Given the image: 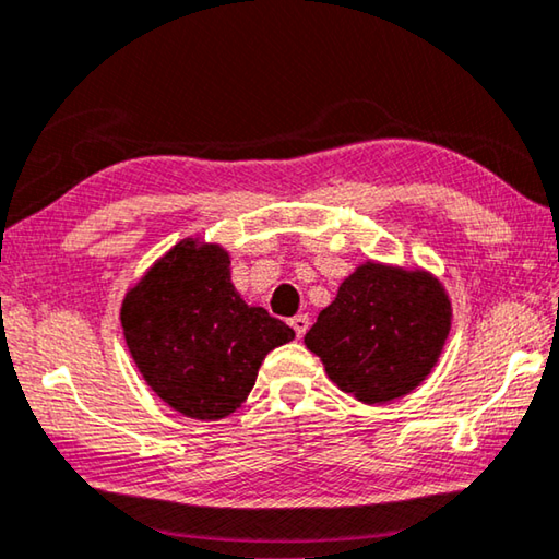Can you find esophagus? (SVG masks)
<instances>
[{
	"mask_svg": "<svg viewBox=\"0 0 559 559\" xmlns=\"http://www.w3.org/2000/svg\"><path fill=\"white\" fill-rule=\"evenodd\" d=\"M289 326L295 329L297 340H301V336H305V334H307V329H309V317H307V314H297V317H292V319H289Z\"/></svg>",
	"mask_w": 559,
	"mask_h": 559,
	"instance_id": "esophagus-1",
	"label": "esophagus"
}]
</instances>
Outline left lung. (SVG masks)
Returning <instances> with one entry per match:
<instances>
[{
	"label": "left lung",
	"instance_id": "8db88e82",
	"mask_svg": "<svg viewBox=\"0 0 559 559\" xmlns=\"http://www.w3.org/2000/svg\"><path fill=\"white\" fill-rule=\"evenodd\" d=\"M451 305L431 274L366 262L305 336L336 386L364 404L414 391L441 356Z\"/></svg>",
	"mask_w": 559,
	"mask_h": 559
}]
</instances>
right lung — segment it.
<instances>
[{"label":"right lung","instance_id":"add662e5","mask_svg":"<svg viewBox=\"0 0 559 559\" xmlns=\"http://www.w3.org/2000/svg\"><path fill=\"white\" fill-rule=\"evenodd\" d=\"M123 334L143 379L180 414L215 420L242 404L260 364L295 332L247 307L217 245L173 247L126 295Z\"/></svg>","mask_w":559,"mask_h":559}]
</instances>
